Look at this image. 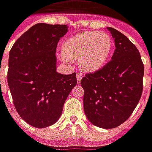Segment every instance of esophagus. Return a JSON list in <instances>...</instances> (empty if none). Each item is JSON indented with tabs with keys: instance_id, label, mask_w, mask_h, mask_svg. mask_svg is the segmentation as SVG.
Wrapping results in <instances>:
<instances>
[{
	"instance_id": "1",
	"label": "esophagus",
	"mask_w": 152,
	"mask_h": 152,
	"mask_svg": "<svg viewBox=\"0 0 152 152\" xmlns=\"http://www.w3.org/2000/svg\"><path fill=\"white\" fill-rule=\"evenodd\" d=\"M76 79H77V83L80 84V81H81V79H82V76L80 74H79V73H77L76 74Z\"/></svg>"
}]
</instances>
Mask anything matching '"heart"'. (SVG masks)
Here are the masks:
<instances>
[{
    "mask_svg": "<svg viewBox=\"0 0 152 152\" xmlns=\"http://www.w3.org/2000/svg\"><path fill=\"white\" fill-rule=\"evenodd\" d=\"M112 48L113 41L107 33L82 31L64 41L60 58L65 63L79 61V66L82 71L95 72L107 63Z\"/></svg>",
    "mask_w": 152,
    "mask_h": 152,
    "instance_id": "heart-1",
    "label": "heart"
}]
</instances>
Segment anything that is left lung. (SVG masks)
I'll return each instance as SVG.
<instances>
[{
    "mask_svg": "<svg viewBox=\"0 0 152 152\" xmlns=\"http://www.w3.org/2000/svg\"><path fill=\"white\" fill-rule=\"evenodd\" d=\"M115 40L112 60L98 72L86 74L84 111L95 126L113 129L126 121L142 93L144 65L137 47L124 34L107 28Z\"/></svg>",
    "mask_w": 152,
    "mask_h": 152,
    "instance_id": "1",
    "label": "left lung"
}]
</instances>
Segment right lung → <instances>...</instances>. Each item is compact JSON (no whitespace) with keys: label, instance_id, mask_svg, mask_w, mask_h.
Wrapping results in <instances>:
<instances>
[{"label":"right lung","instance_id":"right-lung-1","mask_svg":"<svg viewBox=\"0 0 152 152\" xmlns=\"http://www.w3.org/2000/svg\"><path fill=\"white\" fill-rule=\"evenodd\" d=\"M66 25L37 23L15 41L9 55L8 86L18 115L41 129L62 115L63 104L76 86V73L56 72V48Z\"/></svg>","mask_w":152,"mask_h":152}]
</instances>
